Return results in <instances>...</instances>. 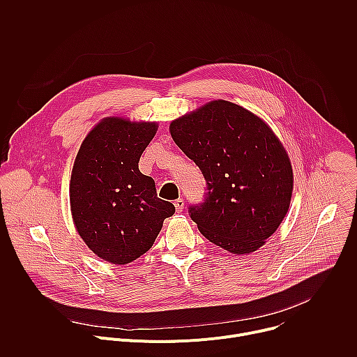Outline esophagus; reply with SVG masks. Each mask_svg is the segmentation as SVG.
Listing matches in <instances>:
<instances>
[{"mask_svg": "<svg viewBox=\"0 0 357 357\" xmlns=\"http://www.w3.org/2000/svg\"><path fill=\"white\" fill-rule=\"evenodd\" d=\"M174 206H175V211H176L178 213L183 212V208H185V200H183V199H176V200L174 202Z\"/></svg>", "mask_w": 357, "mask_h": 357, "instance_id": "1", "label": "esophagus"}]
</instances>
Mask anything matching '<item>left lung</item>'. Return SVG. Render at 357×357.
<instances>
[{"mask_svg":"<svg viewBox=\"0 0 357 357\" xmlns=\"http://www.w3.org/2000/svg\"><path fill=\"white\" fill-rule=\"evenodd\" d=\"M169 132L208 183L205 202L189 211L199 231L236 256L263 247L294 190L291 160L271 127L219 98L174 120Z\"/></svg>","mask_w":357,"mask_h":357,"instance_id":"8db88e82","label":"left lung"}]
</instances>
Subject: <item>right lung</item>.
Masks as SVG:
<instances>
[{
	"mask_svg": "<svg viewBox=\"0 0 357 357\" xmlns=\"http://www.w3.org/2000/svg\"><path fill=\"white\" fill-rule=\"evenodd\" d=\"M157 130V121L105 117L77 151L69 183L72 219L86 245L107 263L141 257L175 213L172 203L157 197L154 179L138 169Z\"/></svg>",
	"mask_w": 357,
	"mask_h": 357,
	"instance_id": "add662e5",
	"label": "right lung"
}]
</instances>
